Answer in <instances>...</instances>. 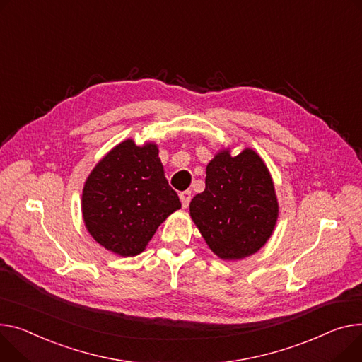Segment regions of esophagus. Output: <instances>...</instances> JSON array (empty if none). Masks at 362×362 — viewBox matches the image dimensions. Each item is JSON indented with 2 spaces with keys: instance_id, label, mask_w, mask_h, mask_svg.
Masks as SVG:
<instances>
[{
  "instance_id": "1",
  "label": "esophagus",
  "mask_w": 362,
  "mask_h": 362,
  "mask_svg": "<svg viewBox=\"0 0 362 362\" xmlns=\"http://www.w3.org/2000/svg\"><path fill=\"white\" fill-rule=\"evenodd\" d=\"M179 198H180V202H182V206L183 208H187L189 206V202L192 199V192L190 190H183L179 194Z\"/></svg>"
}]
</instances>
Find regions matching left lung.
Listing matches in <instances>:
<instances>
[{
  "mask_svg": "<svg viewBox=\"0 0 362 362\" xmlns=\"http://www.w3.org/2000/svg\"><path fill=\"white\" fill-rule=\"evenodd\" d=\"M190 216L209 249L235 260L256 253L271 237L278 202L267 165L253 150L216 154L206 165L205 190L190 202Z\"/></svg>",
  "mask_w": 362,
  "mask_h": 362,
  "instance_id": "obj_1",
  "label": "left lung"
}]
</instances>
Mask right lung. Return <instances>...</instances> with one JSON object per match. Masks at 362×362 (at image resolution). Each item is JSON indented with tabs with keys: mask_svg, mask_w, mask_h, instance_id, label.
<instances>
[{
	"mask_svg": "<svg viewBox=\"0 0 362 362\" xmlns=\"http://www.w3.org/2000/svg\"><path fill=\"white\" fill-rule=\"evenodd\" d=\"M180 206L164 177L157 147H138L132 139L120 142L94 167L83 190L88 233L120 256L141 253L158 226Z\"/></svg>",
	"mask_w": 362,
	"mask_h": 362,
	"instance_id": "obj_1",
	"label": "right lung"
}]
</instances>
